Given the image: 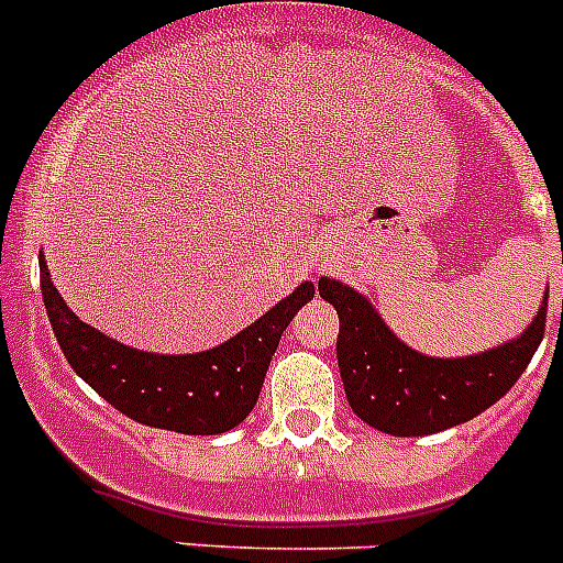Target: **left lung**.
<instances>
[{
	"label": "left lung",
	"mask_w": 563,
	"mask_h": 563,
	"mask_svg": "<svg viewBox=\"0 0 563 563\" xmlns=\"http://www.w3.org/2000/svg\"><path fill=\"white\" fill-rule=\"evenodd\" d=\"M338 312V369L352 411L391 437H426L474 420L510 391L544 338L547 290L539 312L514 341L462 357H431L402 343L372 301L338 278H318Z\"/></svg>",
	"instance_id": "obj_1"
}]
</instances>
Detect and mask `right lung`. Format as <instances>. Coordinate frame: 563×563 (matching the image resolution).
Segmentation results:
<instances>
[{
    "mask_svg": "<svg viewBox=\"0 0 563 563\" xmlns=\"http://www.w3.org/2000/svg\"><path fill=\"white\" fill-rule=\"evenodd\" d=\"M42 296L64 357L109 406L152 429L177 434H225L253 411L282 332L316 296L301 282L287 298L225 343L191 355L143 352L84 324L69 310L38 253Z\"/></svg>",
    "mask_w": 563,
    "mask_h": 563,
    "instance_id": "add662e5",
    "label": "right lung"
}]
</instances>
